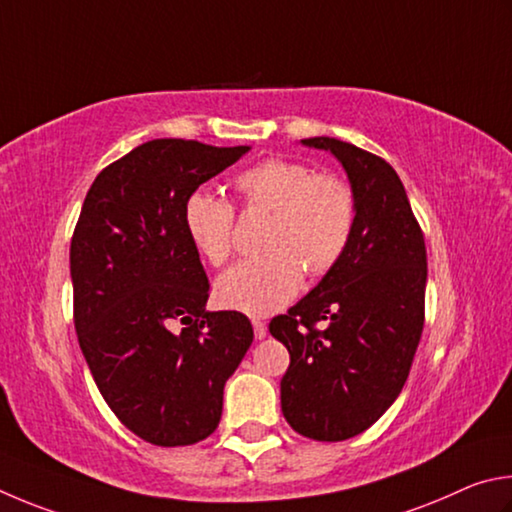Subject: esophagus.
Segmentation results:
<instances>
[{
	"instance_id": "obj_1",
	"label": "esophagus",
	"mask_w": 512,
	"mask_h": 512,
	"mask_svg": "<svg viewBox=\"0 0 512 512\" xmlns=\"http://www.w3.org/2000/svg\"><path fill=\"white\" fill-rule=\"evenodd\" d=\"M251 326H254V337H256V339H265V335H267L265 321H261V319H251Z\"/></svg>"
}]
</instances>
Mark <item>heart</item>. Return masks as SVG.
Here are the masks:
<instances>
[{"label":"heart","instance_id":"heart-1","mask_svg":"<svg viewBox=\"0 0 512 512\" xmlns=\"http://www.w3.org/2000/svg\"><path fill=\"white\" fill-rule=\"evenodd\" d=\"M251 209L272 211L263 233V256L240 261L220 274L215 294L224 308L270 315L297 297L303 270L324 276L342 261L353 238L357 204L342 177L290 159H267L236 177ZM184 227L204 261L222 265L231 256L233 209L211 191H193L184 204Z\"/></svg>","mask_w":512,"mask_h":512}]
</instances>
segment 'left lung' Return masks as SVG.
I'll return each instance as SVG.
<instances>
[{
  "label": "left lung",
  "mask_w": 512,
  "mask_h": 512,
  "mask_svg": "<svg viewBox=\"0 0 512 512\" xmlns=\"http://www.w3.org/2000/svg\"><path fill=\"white\" fill-rule=\"evenodd\" d=\"M301 143L342 164L357 220L342 261L272 319V337L290 353L281 409L301 436L346 441L369 429L407 382L425 319V240L387 161L333 137Z\"/></svg>",
  "instance_id": "left-lung-1"
}]
</instances>
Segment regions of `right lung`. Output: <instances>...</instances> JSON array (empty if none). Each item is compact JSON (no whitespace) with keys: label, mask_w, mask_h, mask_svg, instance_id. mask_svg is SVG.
Here are the masks:
<instances>
[{"label":"right lung","mask_w":512,"mask_h":512,"mask_svg":"<svg viewBox=\"0 0 512 512\" xmlns=\"http://www.w3.org/2000/svg\"><path fill=\"white\" fill-rule=\"evenodd\" d=\"M249 146L152 139L98 173L71 238L74 324L116 418L143 441L193 445L254 342L236 310H206L209 279L184 227L188 195Z\"/></svg>","instance_id":"add662e5"}]
</instances>
